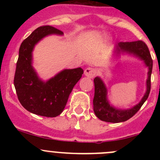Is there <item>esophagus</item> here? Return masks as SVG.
Here are the masks:
<instances>
[{
  "instance_id": "34e87169",
  "label": "esophagus",
  "mask_w": 160,
  "mask_h": 160,
  "mask_svg": "<svg viewBox=\"0 0 160 160\" xmlns=\"http://www.w3.org/2000/svg\"><path fill=\"white\" fill-rule=\"evenodd\" d=\"M97 73L96 69L92 68V67H88V68L85 69L84 70V74L87 77H90V78H93V77H95Z\"/></svg>"
}]
</instances>
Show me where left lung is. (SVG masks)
Masks as SVG:
<instances>
[{
    "label": "left lung",
    "instance_id": "8db88e82",
    "mask_svg": "<svg viewBox=\"0 0 160 160\" xmlns=\"http://www.w3.org/2000/svg\"><path fill=\"white\" fill-rule=\"evenodd\" d=\"M118 51L128 52L129 53L138 56L140 59L145 61V63L149 67L148 72L147 90L145 93L142 101L137 105L133 107L129 110H117L109 105L106 98L107 90L102 80L99 77H96L93 80L94 82V97L93 100V111L97 117L100 120L106 122L111 123H118V122H125L132 117H133L141 108L145 101L147 100L151 89V74L152 70V59L150 55L149 48L147 45L142 40L136 42H121L118 45Z\"/></svg>",
    "mask_w": 160,
    "mask_h": 160
}]
</instances>
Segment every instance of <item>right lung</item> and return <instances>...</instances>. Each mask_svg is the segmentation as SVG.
I'll return each instance as SVG.
<instances>
[{
	"instance_id": "add662e5",
	"label": "right lung",
	"mask_w": 160,
	"mask_h": 160,
	"mask_svg": "<svg viewBox=\"0 0 160 160\" xmlns=\"http://www.w3.org/2000/svg\"><path fill=\"white\" fill-rule=\"evenodd\" d=\"M62 33L50 25L40 26L21 44L14 85L21 104L35 114L49 118L59 115L72 88L83 73L82 68L65 70L45 83L38 78L32 68V52L35 45L50 34Z\"/></svg>"
}]
</instances>
